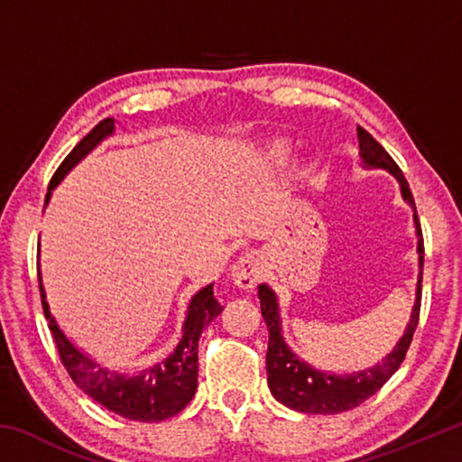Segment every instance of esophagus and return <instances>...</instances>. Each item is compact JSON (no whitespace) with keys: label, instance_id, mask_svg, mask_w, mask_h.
Masks as SVG:
<instances>
[{"label":"esophagus","instance_id":"34e87169","mask_svg":"<svg viewBox=\"0 0 462 462\" xmlns=\"http://www.w3.org/2000/svg\"><path fill=\"white\" fill-rule=\"evenodd\" d=\"M261 277V261L254 253H245L238 256L230 267V281L238 289H253Z\"/></svg>","mask_w":462,"mask_h":462}]
</instances>
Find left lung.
<instances>
[{
    "label": "left lung",
    "mask_w": 462,
    "mask_h": 462,
    "mask_svg": "<svg viewBox=\"0 0 462 462\" xmlns=\"http://www.w3.org/2000/svg\"><path fill=\"white\" fill-rule=\"evenodd\" d=\"M358 146H361V165L365 169H383L397 179L402 187V198L410 203L413 209V224H416L418 236V283H416V301L410 316V322L405 326L403 336L395 344L393 350L381 358V363L373 365L371 369L355 371V373H328L319 371L316 366L297 356L291 348L287 346L281 330V311L277 293L267 283L259 285V300H261V314L264 324L269 328V348H267V383L273 397L287 408L303 413H340L348 411L369 400L373 393L385 385L391 374H393L403 363L405 353H408L413 332H416L418 318H420V301H421V271H424V238H421V228L416 214V203L410 191V185L405 181L402 169L395 165L389 152L374 140L369 132L358 126Z\"/></svg>",
    "instance_id": "8db88e82"
}]
</instances>
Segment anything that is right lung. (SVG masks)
I'll return each instance as SVG.
<instances>
[{
  "mask_svg": "<svg viewBox=\"0 0 462 462\" xmlns=\"http://www.w3.org/2000/svg\"><path fill=\"white\" fill-rule=\"evenodd\" d=\"M116 132V120L106 118L77 144L65 161L60 162L57 173L51 179L44 208L49 206L52 189L69 175L75 165L88 156L93 148L104 143ZM38 285H41L42 310L49 319L52 338L67 373L71 374L75 385L85 391L91 400L104 405L109 411L122 418L136 421H162L177 416L191 402L198 389V342L203 328L209 326L222 314V306L214 297V285L201 287L191 295L187 303L185 319L181 326V338L167 356L159 358L152 365H146L134 373H120L93 361L88 353L77 348L60 330V326L51 314L42 285V273L38 269Z\"/></svg>",
  "mask_w": 462,
  "mask_h": 462,
  "instance_id": "right-lung-1",
  "label": "right lung"
}]
</instances>
